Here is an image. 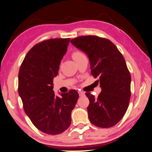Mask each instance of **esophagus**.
Returning a JSON list of instances; mask_svg holds the SVG:
<instances>
[{"mask_svg":"<svg viewBox=\"0 0 152 152\" xmlns=\"http://www.w3.org/2000/svg\"><path fill=\"white\" fill-rule=\"evenodd\" d=\"M78 93H79L80 96H83L85 95V93L83 92V91H78Z\"/></svg>","mask_w":152,"mask_h":152,"instance_id":"obj_1","label":"esophagus"}]
</instances>
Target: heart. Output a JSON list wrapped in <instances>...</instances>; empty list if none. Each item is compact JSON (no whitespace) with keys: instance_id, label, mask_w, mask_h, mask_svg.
I'll list each match as a JSON object with an SVG mask.
<instances>
[{"instance_id":"obj_1","label":"heart","mask_w":152,"mask_h":152,"mask_svg":"<svg viewBox=\"0 0 152 152\" xmlns=\"http://www.w3.org/2000/svg\"><path fill=\"white\" fill-rule=\"evenodd\" d=\"M83 56H84V55H83L81 52V51H74L72 54V57L74 59V60H76L77 59H78V58H80V57H82Z\"/></svg>"}]
</instances>
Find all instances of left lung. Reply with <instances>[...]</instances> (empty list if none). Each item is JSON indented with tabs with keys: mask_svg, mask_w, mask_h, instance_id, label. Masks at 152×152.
Returning a JSON list of instances; mask_svg holds the SVG:
<instances>
[{
	"mask_svg": "<svg viewBox=\"0 0 152 152\" xmlns=\"http://www.w3.org/2000/svg\"><path fill=\"white\" fill-rule=\"evenodd\" d=\"M70 42L88 56L91 74L99 77L101 92L98 97L90 93L88 107L90 122L96 127L108 128L121 120L131 97V74L124 57L110 40L96 36H82Z\"/></svg>",
	"mask_w": 152,
	"mask_h": 152,
	"instance_id": "8db88e82",
	"label": "left lung"
}]
</instances>
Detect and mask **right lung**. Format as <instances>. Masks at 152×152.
<instances>
[{"label": "right lung", "mask_w": 152, "mask_h": 152, "mask_svg": "<svg viewBox=\"0 0 152 152\" xmlns=\"http://www.w3.org/2000/svg\"><path fill=\"white\" fill-rule=\"evenodd\" d=\"M70 38H55L35 45L28 51L18 74V93L25 112L38 130L58 134L69 127L71 112L79 95L76 90L55 95L53 78L67 51Z\"/></svg>", "instance_id": "1"}]
</instances>
